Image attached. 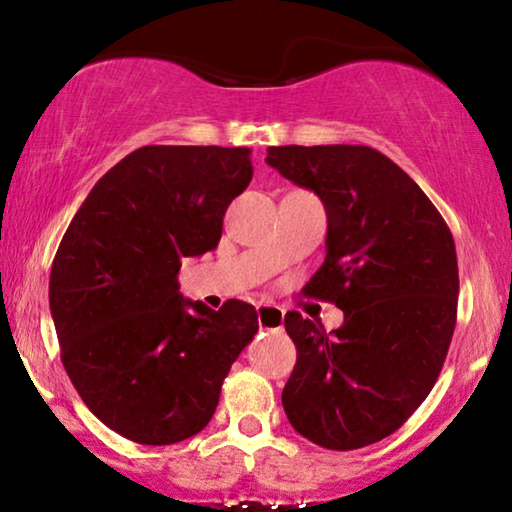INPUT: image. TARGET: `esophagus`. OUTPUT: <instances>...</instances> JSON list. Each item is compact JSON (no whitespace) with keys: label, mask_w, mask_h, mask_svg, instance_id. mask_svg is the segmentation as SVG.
I'll list each match as a JSON object with an SVG mask.
<instances>
[{"label":"esophagus","mask_w":512,"mask_h":512,"mask_svg":"<svg viewBox=\"0 0 512 512\" xmlns=\"http://www.w3.org/2000/svg\"><path fill=\"white\" fill-rule=\"evenodd\" d=\"M258 326L265 328V331H279L284 326V310L277 305H258Z\"/></svg>","instance_id":"1"}]
</instances>
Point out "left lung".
<instances>
[{
    "label": "left lung",
    "mask_w": 512,
    "mask_h": 512,
    "mask_svg": "<svg viewBox=\"0 0 512 512\" xmlns=\"http://www.w3.org/2000/svg\"><path fill=\"white\" fill-rule=\"evenodd\" d=\"M265 163L321 198L326 261L303 296L345 324L289 312L296 368L282 391L293 429L326 450H359L408 422L443 370L457 324L454 237L426 193L370 146H270Z\"/></svg>",
    "instance_id": "1"
}]
</instances>
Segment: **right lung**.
<instances>
[{"instance_id": "obj_1", "label": "right lung", "mask_w": 512, "mask_h": 512, "mask_svg": "<svg viewBox=\"0 0 512 512\" xmlns=\"http://www.w3.org/2000/svg\"><path fill=\"white\" fill-rule=\"evenodd\" d=\"M251 174L244 146H142L97 181L62 237L48 284L62 366L132 443L205 429L258 333L254 305L233 298L214 312L181 298L177 279L184 258L216 249Z\"/></svg>"}]
</instances>
